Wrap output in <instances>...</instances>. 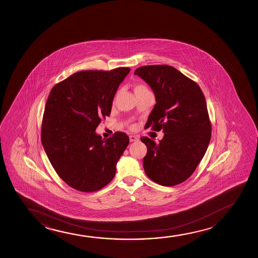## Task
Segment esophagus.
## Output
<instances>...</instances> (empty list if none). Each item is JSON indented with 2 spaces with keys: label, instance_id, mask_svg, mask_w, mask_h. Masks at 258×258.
Masks as SVG:
<instances>
[{
  "label": "esophagus",
  "instance_id": "1",
  "mask_svg": "<svg viewBox=\"0 0 258 258\" xmlns=\"http://www.w3.org/2000/svg\"><path fill=\"white\" fill-rule=\"evenodd\" d=\"M130 140H131V142L138 141V140H139V138H138V137H137V136L131 135V136H130Z\"/></svg>",
  "mask_w": 258,
  "mask_h": 258
}]
</instances>
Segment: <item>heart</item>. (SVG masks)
Listing matches in <instances>:
<instances>
[{
	"label": "heart",
	"instance_id": "b5f03b06",
	"mask_svg": "<svg viewBox=\"0 0 258 258\" xmlns=\"http://www.w3.org/2000/svg\"><path fill=\"white\" fill-rule=\"evenodd\" d=\"M137 91H148V89L144 85H138L135 87V92Z\"/></svg>",
	"mask_w": 258,
	"mask_h": 258
}]
</instances>
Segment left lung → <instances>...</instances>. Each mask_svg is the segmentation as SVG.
Segmentation results:
<instances>
[{"label":"left lung","instance_id":"obj_1","mask_svg":"<svg viewBox=\"0 0 258 258\" xmlns=\"http://www.w3.org/2000/svg\"><path fill=\"white\" fill-rule=\"evenodd\" d=\"M155 94L156 105L145 128L163 131L159 144L144 137L147 147L143 165L156 183L172 187L194 173L212 137V124L201 88L196 82L168 65H149L134 72Z\"/></svg>","mask_w":258,"mask_h":258}]
</instances>
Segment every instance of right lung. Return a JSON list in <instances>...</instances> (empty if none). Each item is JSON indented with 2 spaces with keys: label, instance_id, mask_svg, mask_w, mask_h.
I'll list each match as a JSON object with an SVG mask.
<instances>
[{
  "label": "right lung",
  "instance_id": "1",
  "mask_svg": "<svg viewBox=\"0 0 258 258\" xmlns=\"http://www.w3.org/2000/svg\"><path fill=\"white\" fill-rule=\"evenodd\" d=\"M131 71H83L54 85L46 100L41 142L57 174L77 190L94 192L113 180L130 143L123 132L102 139L95 133L109 116L113 97Z\"/></svg>",
  "mask_w": 258,
  "mask_h": 258
}]
</instances>
